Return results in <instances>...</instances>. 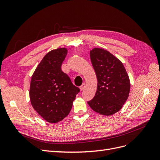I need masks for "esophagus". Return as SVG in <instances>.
Wrapping results in <instances>:
<instances>
[{"label":"esophagus","mask_w":160,"mask_h":160,"mask_svg":"<svg viewBox=\"0 0 160 160\" xmlns=\"http://www.w3.org/2000/svg\"><path fill=\"white\" fill-rule=\"evenodd\" d=\"M85 83H83V84H82V85H81V87H80V89H81V91H83V90L85 89Z\"/></svg>","instance_id":"obj_1"}]
</instances>
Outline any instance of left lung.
<instances>
[{
  "label": "left lung",
  "instance_id": "left-lung-1",
  "mask_svg": "<svg viewBox=\"0 0 160 160\" xmlns=\"http://www.w3.org/2000/svg\"><path fill=\"white\" fill-rule=\"evenodd\" d=\"M90 58L98 83L95 97L88 103L97 113L113 115L128 98L130 82L126 70L118 58L103 49H92Z\"/></svg>",
  "mask_w": 160,
  "mask_h": 160
}]
</instances>
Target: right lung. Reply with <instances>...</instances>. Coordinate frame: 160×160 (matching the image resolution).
Masks as SVG:
<instances>
[{"mask_svg": "<svg viewBox=\"0 0 160 160\" xmlns=\"http://www.w3.org/2000/svg\"><path fill=\"white\" fill-rule=\"evenodd\" d=\"M65 48L52 50L43 57L32 76L30 85L31 105L49 123H57L68 115L80 89L61 70L67 55Z\"/></svg>", "mask_w": 160, "mask_h": 160, "instance_id": "1", "label": "right lung"}]
</instances>
